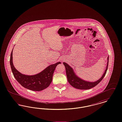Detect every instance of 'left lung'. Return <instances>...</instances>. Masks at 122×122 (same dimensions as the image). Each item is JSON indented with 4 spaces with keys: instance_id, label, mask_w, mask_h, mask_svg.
<instances>
[{
    "instance_id": "obj_1",
    "label": "left lung",
    "mask_w": 122,
    "mask_h": 122,
    "mask_svg": "<svg viewBox=\"0 0 122 122\" xmlns=\"http://www.w3.org/2000/svg\"><path fill=\"white\" fill-rule=\"evenodd\" d=\"M107 60V67L104 73L99 80L94 82L86 81L82 79L76 75L73 68H72L70 65H68L66 63L64 62L63 64L65 67L66 73L68 81L70 83V85L76 89L80 90H88L95 87L102 81L105 76L106 75L107 71L108 68L109 56H108Z\"/></svg>"
}]
</instances>
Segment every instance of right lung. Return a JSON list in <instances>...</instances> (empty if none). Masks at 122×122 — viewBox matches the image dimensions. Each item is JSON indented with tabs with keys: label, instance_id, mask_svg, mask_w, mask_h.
I'll list each match as a JSON object with an SVG mask.
<instances>
[{
	"label": "right lung",
	"instance_id": "obj_1",
	"mask_svg": "<svg viewBox=\"0 0 122 122\" xmlns=\"http://www.w3.org/2000/svg\"><path fill=\"white\" fill-rule=\"evenodd\" d=\"M13 50L10 55V64L12 72L16 81L23 87L31 91H41L48 87L52 81L53 74L56 66L61 63L58 62L56 64H51L35 75H25L18 71L14 66Z\"/></svg>",
	"mask_w": 122,
	"mask_h": 122
}]
</instances>
